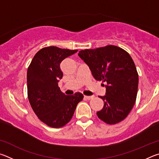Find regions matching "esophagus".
I'll list each match as a JSON object with an SVG mask.
<instances>
[{
  "label": "esophagus",
  "mask_w": 159,
  "mask_h": 159,
  "mask_svg": "<svg viewBox=\"0 0 159 159\" xmlns=\"http://www.w3.org/2000/svg\"><path fill=\"white\" fill-rule=\"evenodd\" d=\"M93 98V96H84V98L85 99H88V100H90Z\"/></svg>",
  "instance_id": "1"
}]
</instances>
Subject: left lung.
<instances>
[{"label": "left lung", "mask_w": 159, "mask_h": 159, "mask_svg": "<svg viewBox=\"0 0 159 159\" xmlns=\"http://www.w3.org/2000/svg\"><path fill=\"white\" fill-rule=\"evenodd\" d=\"M78 55L95 79L106 83L105 95L99 96L104 104L97 112L98 118L108 124L122 121L133 109L138 93V74L130 55L115 45L83 50Z\"/></svg>", "instance_id": "left-lung-1"}]
</instances>
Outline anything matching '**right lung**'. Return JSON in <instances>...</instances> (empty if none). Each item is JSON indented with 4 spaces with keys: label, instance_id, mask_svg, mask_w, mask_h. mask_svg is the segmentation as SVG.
I'll return each instance as SVG.
<instances>
[{
    "label": "right lung",
    "instance_id": "add662e5",
    "mask_svg": "<svg viewBox=\"0 0 159 159\" xmlns=\"http://www.w3.org/2000/svg\"><path fill=\"white\" fill-rule=\"evenodd\" d=\"M77 51L55 46L42 48L28 68L29 102L38 118L50 127L60 128L69 122L77 104L83 99L80 93L66 95L58 86L63 76L61 61Z\"/></svg>",
    "mask_w": 159,
    "mask_h": 159
}]
</instances>
